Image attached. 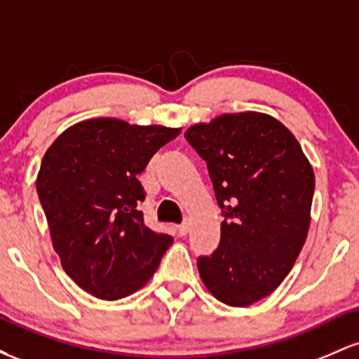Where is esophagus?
<instances>
[{"mask_svg": "<svg viewBox=\"0 0 359 359\" xmlns=\"http://www.w3.org/2000/svg\"><path fill=\"white\" fill-rule=\"evenodd\" d=\"M177 233H179V236H185L189 233V222L184 221L180 224H177Z\"/></svg>", "mask_w": 359, "mask_h": 359, "instance_id": "34e87169", "label": "esophagus"}]
</instances>
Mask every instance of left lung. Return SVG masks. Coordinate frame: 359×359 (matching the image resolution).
<instances>
[{
    "label": "left lung",
    "mask_w": 359,
    "mask_h": 359,
    "mask_svg": "<svg viewBox=\"0 0 359 359\" xmlns=\"http://www.w3.org/2000/svg\"><path fill=\"white\" fill-rule=\"evenodd\" d=\"M184 137L208 165L224 216L217 250L197 258L201 278L221 302L251 306L283 282L306 243L314 170L269 114H222Z\"/></svg>",
    "instance_id": "8db88e82"
}]
</instances>
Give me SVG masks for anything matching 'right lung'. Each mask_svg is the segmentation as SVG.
I'll return each mask as SVG.
<instances>
[{"instance_id":"1","label":"right lung","mask_w":359,"mask_h":359,"mask_svg":"<svg viewBox=\"0 0 359 359\" xmlns=\"http://www.w3.org/2000/svg\"><path fill=\"white\" fill-rule=\"evenodd\" d=\"M179 128L96 118L65 130L45 154L36 179L62 269L97 299L143 287L174 238L147 228L138 174Z\"/></svg>"}]
</instances>
